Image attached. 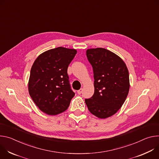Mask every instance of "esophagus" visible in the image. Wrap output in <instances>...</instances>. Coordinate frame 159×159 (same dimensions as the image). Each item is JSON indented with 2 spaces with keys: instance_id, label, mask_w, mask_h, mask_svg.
Here are the masks:
<instances>
[{
  "instance_id": "34e87169",
  "label": "esophagus",
  "mask_w": 159,
  "mask_h": 159,
  "mask_svg": "<svg viewBox=\"0 0 159 159\" xmlns=\"http://www.w3.org/2000/svg\"><path fill=\"white\" fill-rule=\"evenodd\" d=\"M82 92H83V89H81L80 90H78V93L79 94V95H80V94H81V93H82Z\"/></svg>"
}]
</instances>
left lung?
I'll return each instance as SVG.
<instances>
[{
	"instance_id": "obj_1",
	"label": "left lung",
	"mask_w": 159,
	"mask_h": 159,
	"mask_svg": "<svg viewBox=\"0 0 159 159\" xmlns=\"http://www.w3.org/2000/svg\"><path fill=\"white\" fill-rule=\"evenodd\" d=\"M94 75L93 95L85 99L89 111L100 119L115 114L125 102L129 90L128 67L123 60L103 48L86 50Z\"/></svg>"
}]
</instances>
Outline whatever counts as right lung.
I'll return each mask as SVG.
<instances>
[{
	"label": "right lung",
	"instance_id": "right-lung-1",
	"mask_svg": "<svg viewBox=\"0 0 159 159\" xmlns=\"http://www.w3.org/2000/svg\"><path fill=\"white\" fill-rule=\"evenodd\" d=\"M77 50L57 47L47 50L33 62L28 81L29 94L43 112L55 116L64 112L75 96L67 67Z\"/></svg>",
	"mask_w": 159,
	"mask_h": 159
}]
</instances>
